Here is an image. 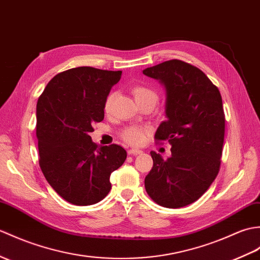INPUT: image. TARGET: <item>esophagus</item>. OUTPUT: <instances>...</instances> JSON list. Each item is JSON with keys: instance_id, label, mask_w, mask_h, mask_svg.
<instances>
[{"instance_id": "34e87169", "label": "esophagus", "mask_w": 260, "mask_h": 260, "mask_svg": "<svg viewBox=\"0 0 260 260\" xmlns=\"http://www.w3.org/2000/svg\"><path fill=\"white\" fill-rule=\"evenodd\" d=\"M128 155H140V154H142V150H140V149H137V148H131V149H128Z\"/></svg>"}]
</instances>
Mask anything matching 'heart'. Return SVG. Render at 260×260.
Masks as SVG:
<instances>
[{"label": "heart", "instance_id": "heart-1", "mask_svg": "<svg viewBox=\"0 0 260 260\" xmlns=\"http://www.w3.org/2000/svg\"><path fill=\"white\" fill-rule=\"evenodd\" d=\"M132 94L140 106L150 105L154 107L156 105V103L158 102V93L156 92L154 88L147 85H135L134 87H132ZM116 92H111L106 96L104 102V111L106 113L111 112ZM149 132L150 128L145 127V126L132 125L123 129L122 138L126 143L134 145V146H138V145L144 143L145 138H146V135Z\"/></svg>", "mask_w": 260, "mask_h": 260}]
</instances>
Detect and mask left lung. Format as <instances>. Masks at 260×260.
I'll return each mask as SVG.
<instances>
[{"label":"left lung","mask_w":260,"mask_h":260,"mask_svg":"<svg viewBox=\"0 0 260 260\" xmlns=\"http://www.w3.org/2000/svg\"><path fill=\"white\" fill-rule=\"evenodd\" d=\"M166 88V116L155 141L172 145L166 160L150 152L153 168L145 188L153 201L179 208L202 197L218 175L225 136V113L218 87L203 71L171 59L143 71Z\"/></svg>","instance_id":"8db88e82"}]
</instances>
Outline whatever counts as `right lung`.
I'll list each match as a JSON object with an SVG mask.
<instances>
[{"label":"right lung","instance_id":"obj_1","mask_svg":"<svg viewBox=\"0 0 260 260\" xmlns=\"http://www.w3.org/2000/svg\"><path fill=\"white\" fill-rule=\"evenodd\" d=\"M122 71L89 66L61 72L48 82L36 105L40 167L66 202L87 206L110 192L111 174L123 165L126 150L99 147L89 133L104 119V102Z\"/></svg>","mask_w":260,"mask_h":260}]
</instances>
